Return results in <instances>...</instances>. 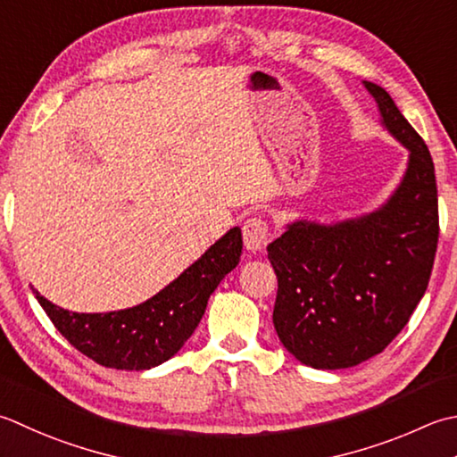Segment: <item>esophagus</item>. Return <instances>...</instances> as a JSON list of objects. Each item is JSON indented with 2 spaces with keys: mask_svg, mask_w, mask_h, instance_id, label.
I'll use <instances>...</instances> for the list:
<instances>
[{
  "mask_svg": "<svg viewBox=\"0 0 457 457\" xmlns=\"http://www.w3.org/2000/svg\"><path fill=\"white\" fill-rule=\"evenodd\" d=\"M270 223L263 218H249L244 223V244L249 252H262L270 244Z\"/></svg>",
  "mask_w": 457,
  "mask_h": 457,
  "instance_id": "1",
  "label": "esophagus"
}]
</instances>
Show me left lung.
I'll return each instance as SVG.
<instances>
[{"label":"left lung","mask_w":457,"mask_h":457,"mask_svg":"<svg viewBox=\"0 0 457 457\" xmlns=\"http://www.w3.org/2000/svg\"><path fill=\"white\" fill-rule=\"evenodd\" d=\"M380 122L408 150L398 187L361 218L295 220L267 245L277 275L273 325L299 362L351 369L382 353L424 297L437 247L434 162L382 87L362 80Z\"/></svg>","instance_id":"obj_1"}]
</instances>
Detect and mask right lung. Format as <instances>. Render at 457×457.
Here are the masks:
<instances>
[{"label":"right lung","instance_id":"obj_1","mask_svg":"<svg viewBox=\"0 0 457 457\" xmlns=\"http://www.w3.org/2000/svg\"><path fill=\"white\" fill-rule=\"evenodd\" d=\"M241 247V229L231 228L154 297L122 311L71 312L33 293L59 333L88 359L106 369L148 370L192 337L210 295L239 263Z\"/></svg>","mask_w":457,"mask_h":457}]
</instances>
